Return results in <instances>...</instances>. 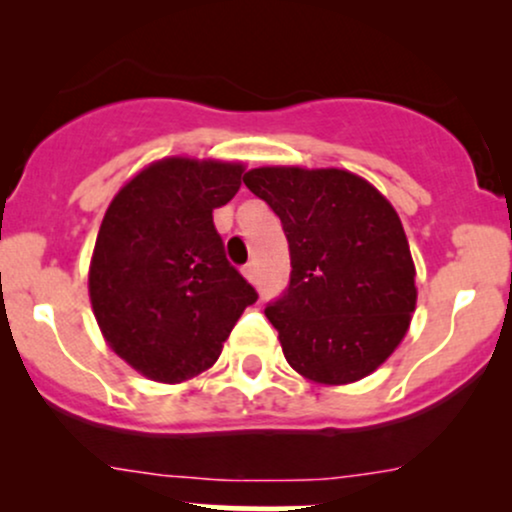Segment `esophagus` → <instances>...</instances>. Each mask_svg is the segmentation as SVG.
Masks as SVG:
<instances>
[{
    "label": "esophagus",
    "instance_id": "esophagus-1",
    "mask_svg": "<svg viewBox=\"0 0 512 512\" xmlns=\"http://www.w3.org/2000/svg\"><path fill=\"white\" fill-rule=\"evenodd\" d=\"M243 274L248 276L250 281H255V279H257V267H255V262H248V264H245V267H243Z\"/></svg>",
    "mask_w": 512,
    "mask_h": 512
}]
</instances>
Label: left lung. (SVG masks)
<instances>
[{
  "instance_id": "8db88e82",
  "label": "left lung",
  "mask_w": 512,
  "mask_h": 512,
  "mask_svg": "<svg viewBox=\"0 0 512 512\" xmlns=\"http://www.w3.org/2000/svg\"><path fill=\"white\" fill-rule=\"evenodd\" d=\"M243 182L289 240V286L264 308L286 361L315 383L366 378L402 342L416 305L397 211L370 182L337 168H255Z\"/></svg>"
}]
</instances>
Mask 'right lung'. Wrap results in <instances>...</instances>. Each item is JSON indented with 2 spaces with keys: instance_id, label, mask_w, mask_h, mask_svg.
Segmentation results:
<instances>
[{
  "instance_id": "right-lung-1",
  "label": "right lung",
  "mask_w": 512,
  "mask_h": 512,
  "mask_svg": "<svg viewBox=\"0 0 512 512\" xmlns=\"http://www.w3.org/2000/svg\"><path fill=\"white\" fill-rule=\"evenodd\" d=\"M238 163L166 158L110 202L88 291L105 342L132 368L182 383L214 366L255 286L228 262L214 209L240 190Z\"/></svg>"
}]
</instances>
